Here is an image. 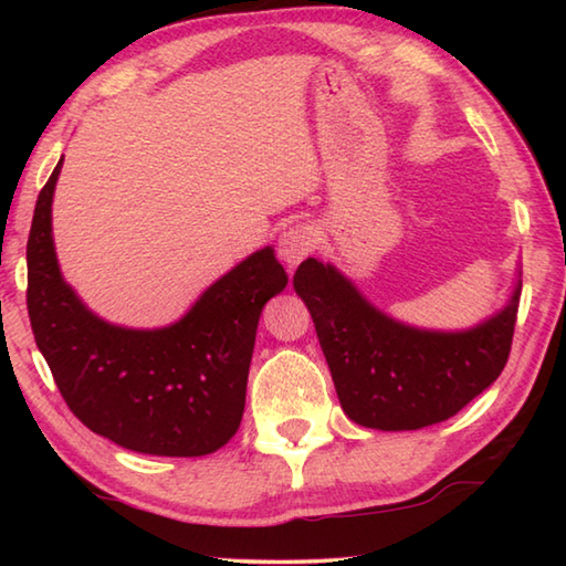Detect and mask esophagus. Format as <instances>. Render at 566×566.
Here are the masks:
<instances>
[{"instance_id": "esophagus-1", "label": "esophagus", "mask_w": 566, "mask_h": 566, "mask_svg": "<svg viewBox=\"0 0 566 566\" xmlns=\"http://www.w3.org/2000/svg\"><path fill=\"white\" fill-rule=\"evenodd\" d=\"M318 235L311 226L306 223H296L280 235V243H276V250H280V258L290 264V268H296L298 262L308 258L311 252L316 250Z\"/></svg>"}]
</instances>
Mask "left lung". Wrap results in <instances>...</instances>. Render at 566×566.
I'll return each mask as SVG.
<instances>
[{
  "instance_id": "obj_1",
  "label": "left lung",
  "mask_w": 566,
  "mask_h": 566,
  "mask_svg": "<svg viewBox=\"0 0 566 566\" xmlns=\"http://www.w3.org/2000/svg\"><path fill=\"white\" fill-rule=\"evenodd\" d=\"M521 272L509 304L467 331H426L369 304L331 262L308 258L294 274L347 418L377 430H418L489 389L506 367Z\"/></svg>"
}]
</instances>
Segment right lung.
Segmentation results:
<instances>
[{"mask_svg": "<svg viewBox=\"0 0 566 566\" xmlns=\"http://www.w3.org/2000/svg\"><path fill=\"white\" fill-rule=\"evenodd\" d=\"M63 158L41 189L27 245L29 318L70 411L126 450L211 454L235 436L264 304L286 286L268 245L216 280L165 328H124L84 306L60 272L53 195Z\"/></svg>", "mask_w": 566, "mask_h": 566, "instance_id": "add662e5", "label": "right lung"}]
</instances>
